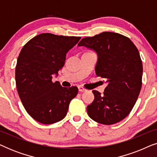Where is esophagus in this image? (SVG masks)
Returning <instances> with one entry per match:
<instances>
[{
    "label": "esophagus",
    "instance_id": "obj_1",
    "mask_svg": "<svg viewBox=\"0 0 157 157\" xmlns=\"http://www.w3.org/2000/svg\"><path fill=\"white\" fill-rule=\"evenodd\" d=\"M78 91L80 92H86L87 91V90L82 86H78Z\"/></svg>",
    "mask_w": 157,
    "mask_h": 157
}]
</instances>
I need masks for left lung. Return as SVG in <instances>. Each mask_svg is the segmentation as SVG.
I'll return each mask as SVG.
<instances>
[{
	"mask_svg": "<svg viewBox=\"0 0 157 157\" xmlns=\"http://www.w3.org/2000/svg\"><path fill=\"white\" fill-rule=\"evenodd\" d=\"M78 46L97 53L96 74L108 83L104 94L92 91L94 100L87 106L88 115L105 125L121 121L132 110L142 84L143 66L138 49L129 38L112 32L83 38Z\"/></svg>",
	"mask_w": 157,
	"mask_h": 157,
	"instance_id": "obj_1",
	"label": "left lung"
}]
</instances>
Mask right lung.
<instances>
[{
    "mask_svg": "<svg viewBox=\"0 0 157 157\" xmlns=\"http://www.w3.org/2000/svg\"><path fill=\"white\" fill-rule=\"evenodd\" d=\"M81 37L41 33L23 47L17 60L16 83L28 113L40 123L51 124L66 116L78 88L62 87L53 75L64 66L66 56Z\"/></svg>",
    "mask_w": 157,
    "mask_h": 157,
    "instance_id": "right-lung-1",
    "label": "right lung"
}]
</instances>
